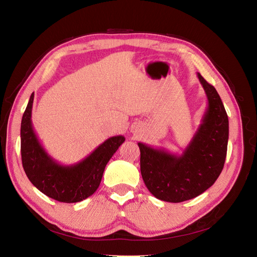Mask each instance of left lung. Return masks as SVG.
Instances as JSON below:
<instances>
[{
	"label": "left lung",
	"mask_w": 257,
	"mask_h": 257,
	"mask_svg": "<svg viewBox=\"0 0 257 257\" xmlns=\"http://www.w3.org/2000/svg\"><path fill=\"white\" fill-rule=\"evenodd\" d=\"M208 106L200 125L181 155L138 143L141 172L154 197L181 203L200 195L219 178L226 159L228 116L213 85L199 73Z\"/></svg>",
	"instance_id": "left-lung-1"
}]
</instances>
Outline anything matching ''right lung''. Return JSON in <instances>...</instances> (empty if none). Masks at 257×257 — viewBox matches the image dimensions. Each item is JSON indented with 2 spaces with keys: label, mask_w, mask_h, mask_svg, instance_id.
<instances>
[{
  "label": "right lung",
  "mask_w": 257,
  "mask_h": 257,
  "mask_svg": "<svg viewBox=\"0 0 257 257\" xmlns=\"http://www.w3.org/2000/svg\"><path fill=\"white\" fill-rule=\"evenodd\" d=\"M34 93L31 94L21 120V160L29 180L45 195L61 203H78L99 186L107 163L124 143L122 135L108 138L73 165H62L47 153L32 125Z\"/></svg>",
  "instance_id": "add662e5"
}]
</instances>
